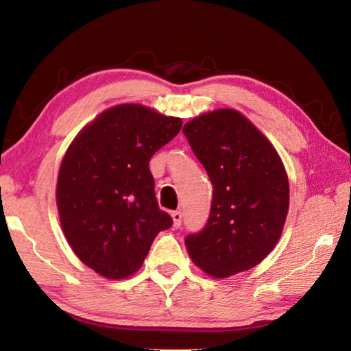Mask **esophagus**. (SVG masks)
Segmentation results:
<instances>
[{"label":"esophagus","instance_id":"34e87169","mask_svg":"<svg viewBox=\"0 0 351 351\" xmlns=\"http://www.w3.org/2000/svg\"><path fill=\"white\" fill-rule=\"evenodd\" d=\"M171 217H173V224H174V227H180V224H182V212L180 210H176V212H173L171 213Z\"/></svg>","mask_w":351,"mask_h":351}]
</instances>
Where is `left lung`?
<instances>
[{"instance_id":"left-lung-1","label":"left lung","mask_w":351,"mask_h":351,"mask_svg":"<svg viewBox=\"0 0 351 351\" xmlns=\"http://www.w3.org/2000/svg\"><path fill=\"white\" fill-rule=\"evenodd\" d=\"M213 184L203 232L186 238L195 265L213 278L256 267L280 239L289 210V182L268 138L234 109L206 112L183 127Z\"/></svg>"}]
</instances>
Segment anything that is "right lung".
I'll return each mask as SVG.
<instances>
[{"label": "right lung", "mask_w": 351, "mask_h": 351, "mask_svg": "<svg viewBox=\"0 0 351 351\" xmlns=\"http://www.w3.org/2000/svg\"><path fill=\"white\" fill-rule=\"evenodd\" d=\"M182 119L125 103L86 124L63 156L56 203L63 234L86 267L110 280L138 271L173 219L159 209L148 162Z\"/></svg>", "instance_id": "add662e5"}]
</instances>
